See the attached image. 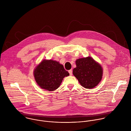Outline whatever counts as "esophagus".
<instances>
[{"mask_svg": "<svg viewBox=\"0 0 131 131\" xmlns=\"http://www.w3.org/2000/svg\"><path fill=\"white\" fill-rule=\"evenodd\" d=\"M72 72H72V69L69 71V73L70 75H72Z\"/></svg>", "mask_w": 131, "mask_h": 131, "instance_id": "obj_1", "label": "esophagus"}]
</instances>
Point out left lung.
I'll list each match as a JSON object with an SVG mask.
<instances>
[{"instance_id":"left-lung-1","label":"left lung","mask_w":131,"mask_h":131,"mask_svg":"<svg viewBox=\"0 0 131 131\" xmlns=\"http://www.w3.org/2000/svg\"><path fill=\"white\" fill-rule=\"evenodd\" d=\"M76 68L73 73L80 84L86 89H92L101 81L103 70L101 65L90 56L75 61Z\"/></svg>"}]
</instances>
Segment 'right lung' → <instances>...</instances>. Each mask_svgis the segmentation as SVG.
I'll use <instances>...</instances> for the list:
<instances>
[{
	"label": "right lung",
	"mask_w": 131,
	"mask_h": 131,
	"mask_svg": "<svg viewBox=\"0 0 131 131\" xmlns=\"http://www.w3.org/2000/svg\"><path fill=\"white\" fill-rule=\"evenodd\" d=\"M69 75L63 65L53 60H43L34 70V78L39 86L49 91L57 89L63 78Z\"/></svg>",
	"instance_id": "1"
}]
</instances>
